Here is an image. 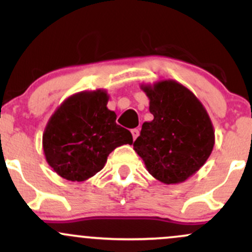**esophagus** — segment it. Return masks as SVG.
<instances>
[{
	"instance_id": "esophagus-1",
	"label": "esophagus",
	"mask_w": 252,
	"mask_h": 252,
	"mask_svg": "<svg viewBox=\"0 0 252 252\" xmlns=\"http://www.w3.org/2000/svg\"><path fill=\"white\" fill-rule=\"evenodd\" d=\"M131 134H132V138H134V141L137 138V136L140 135V130L138 129H132L131 130Z\"/></svg>"
}]
</instances>
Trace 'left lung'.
I'll use <instances>...</instances> for the list:
<instances>
[{
	"instance_id": "1",
	"label": "left lung",
	"mask_w": 252,
	"mask_h": 252,
	"mask_svg": "<svg viewBox=\"0 0 252 252\" xmlns=\"http://www.w3.org/2000/svg\"><path fill=\"white\" fill-rule=\"evenodd\" d=\"M141 89L154 120L142 124L134 150L156 180L186 181L204 166L215 146L209 114L195 94L175 80L142 84Z\"/></svg>"
}]
</instances>
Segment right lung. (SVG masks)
Instances as JSON below:
<instances>
[{
	"label": "right lung",
	"mask_w": 252,
	"mask_h": 252,
	"mask_svg": "<svg viewBox=\"0 0 252 252\" xmlns=\"http://www.w3.org/2000/svg\"><path fill=\"white\" fill-rule=\"evenodd\" d=\"M105 90L82 91L66 98L52 115L42 135L46 161L70 181H85L105 166L110 153L131 144L128 129L108 109Z\"/></svg>",
	"instance_id": "1"
}]
</instances>
